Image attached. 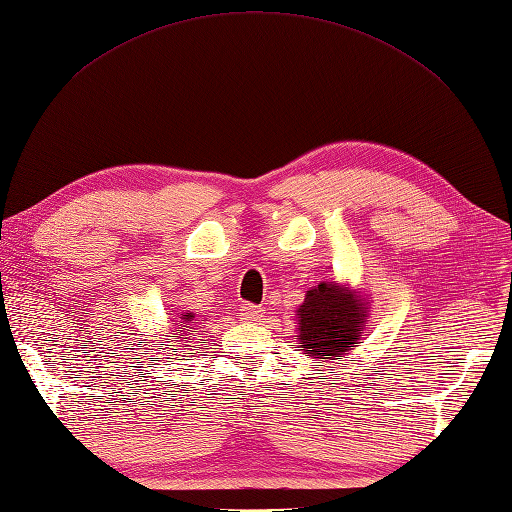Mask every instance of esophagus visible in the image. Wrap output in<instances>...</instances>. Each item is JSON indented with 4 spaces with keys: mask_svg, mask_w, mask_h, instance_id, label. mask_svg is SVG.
Instances as JSON below:
<instances>
[{
    "mask_svg": "<svg viewBox=\"0 0 512 512\" xmlns=\"http://www.w3.org/2000/svg\"><path fill=\"white\" fill-rule=\"evenodd\" d=\"M241 317L247 322H260V317H263V309L256 304H243L241 306Z\"/></svg>",
    "mask_w": 512,
    "mask_h": 512,
    "instance_id": "34e87169",
    "label": "esophagus"
}]
</instances>
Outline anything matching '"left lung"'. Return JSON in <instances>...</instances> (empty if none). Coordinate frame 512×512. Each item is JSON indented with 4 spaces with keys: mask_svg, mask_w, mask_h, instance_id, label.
Segmentation results:
<instances>
[{
    "mask_svg": "<svg viewBox=\"0 0 512 512\" xmlns=\"http://www.w3.org/2000/svg\"><path fill=\"white\" fill-rule=\"evenodd\" d=\"M366 317L363 304L350 291L320 282L298 309L300 348L315 359L342 357L359 342Z\"/></svg>",
    "mask_w": 512,
    "mask_h": 512,
    "instance_id": "1",
    "label": "left lung"
}]
</instances>
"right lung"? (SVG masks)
<instances>
[{"label": "right lung", "instance_id": "obj_1", "mask_svg": "<svg viewBox=\"0 0 512 512\" xmlns=\"http://www.w3.org/2000/svg\"><path fill=\"white\" fill-rule=\"evenodd\" d=\"M192 317H195V315H192V313H188V315H184V317H181V320H184L186 324H192ZM186 328H190V326H186ZM181 339H184V342H186V339H188V337H181ZM173 350L177 352V348H173Z\"/></svg>", "mask_w": 512, "mask_h": 512}]
</instances>
